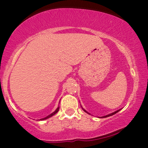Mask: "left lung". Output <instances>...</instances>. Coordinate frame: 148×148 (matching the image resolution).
Masks as SVG:
<instances>
[{"label":"left lung","instance_id":"left-lung-1","mask_svg":"<svg viewBox=\"0 0 148 148\" xmlns=\"http://www.w3.org/2000/svg\"><path fill=\"white\" fill-rule=\"evenodd\" d=\"M81 106H82V105H81ZM82 109L83 110H84V112H86V113H88V114H90V113H89L88 112H87V111L85 110V109L83 108V107L82 106ZM121 109L122 108H121V109H119V110H116V111H115V112H112V113H110V114H107V115H106V116H100V117H99V118H106V117H108V116H112V115H114V114H116V113H117L119 112V111H120Z\"/></svg>","mask_w":148,"mask_h":148}]
</instances>
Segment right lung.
<instances>
[{
	"label": "right lung",
	"instance_id": "right-lung-1",
	"mask_svg": "<svg viewBox=\"0 0 148 148\" xmlns=\"http://www.w3.org/2000/svg\"><path fill=\"white\" fill-rule=\"evenodd\" d=\"M59 106H58V107H57V108L52 113H51V114H49L48 115V116H46L45 118H43V119H40V121H43V120H46V119H49V118H50V117H52V116H53V115H54L55 114H56V113L58 112V110H59Z\"/></svg>",
	"mask_w": 148,
	"mask_h": 148
}]
</instances>
